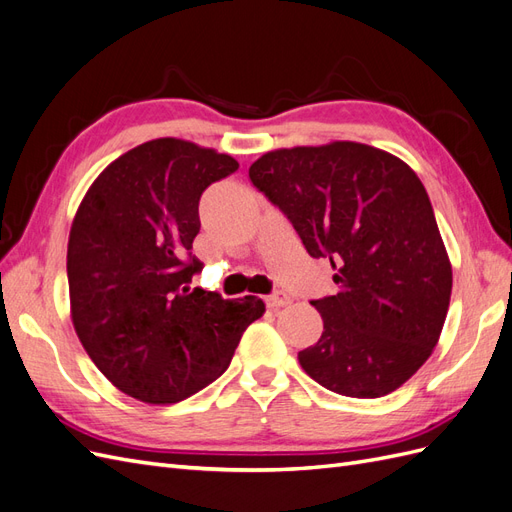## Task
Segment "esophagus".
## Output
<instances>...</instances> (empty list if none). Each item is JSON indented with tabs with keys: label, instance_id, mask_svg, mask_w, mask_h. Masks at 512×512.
I'll return each instance as SVG.
<instances>
[{
	"label": "esophagus",
	"instance_id": "34e87169",
	"mask_svg": "<svg viewBox=\"0 0 512 512\" xmlns=\"http://www.w3.org/2000/svg\"><path fill=\"white\" fill-rule=\"evenodd\" d=\"M265 303L271 309H280V307L290 305V297L286 292H273V294H269V297H265Z\"/></svg>",
	"mask_w": 512,
	"mask_h": 512
}]
</instances>
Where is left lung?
<instances>
[{"label":"left lung","instance_id":"8db88e82","mask_svg":"<svg viewBox=\"0 0 512 512\" xmlns=\"http://www.w3.org/2000/svg\"><path fill=\"white\" fill-rule=\"evenodd\" d=\"M250 179L309 256L335 269L337 292L312 301L324 331L299 352L305 374L346 397L399 389L436 348L453 290L421 179L393 153L354 141L267 151Z\"/></svg>","mask_w":512,"mask_h":512}]
</instances>
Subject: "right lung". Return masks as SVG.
<instances>
[{"label":"right lung","mask_w":512,"mask_h":512,"mask_svg":"<svg viewBox=\"0 0 512 512\" xmlns=\"http://www.w3.org/2000/svg\"><path fill=\"white\" fill-rule=\"evenodd\" d=\"M239 162L181 138L123 153L89 185L68 239L70 316L89 359L121 393L168 406L230 365L258 297L190 288L198 200Z\"/></svg>","instance_id":"1"}]
</instances>
